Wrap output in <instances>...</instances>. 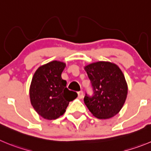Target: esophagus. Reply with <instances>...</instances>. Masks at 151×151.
<instances>
[{
  "mask_svg": "<svg viewBox=\"0 0 151 151\" xmlns=\"http://www.w3.org/2000/svg\"><path fill=\"white\" fill-rule=\"evenodd\" d=\"M84 97V94H83V91H78V98L80 99H82Z\"/></svg>",
  "mask_w": 151,
  "mask_h": 151,
  "instance_id": "1",
  "label": "esophagus"
}]
</instances>
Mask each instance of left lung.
Segmentation results:
<instances>
[{"label":"left lung","mask_w":151,"mask_h":151,"mask_svg":"<svg viewBox=\"0 0 151 151\" xmlns=\"http://www.w3.org/2000/svg\"><path fill=\"white\" fill-rule=\"evenodd\" d=\"M93 93L86 94L84 103L94 116L107 119L119 112L127 95V86L121 69L109 62H98L85 67Z\"/></svg>","instance_id":"1"}]
</instances>
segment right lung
<instances>
[{"mask_svg": "<svg viewBox=\"0 0 151 151\" xmlns=\"http://www.w3.org/2000/svg\"><path fill=\"white\" fill-rule=\"evenodd\" d=\"M65 64L53 61L41 66L33 75L29 98L31 104L40 116L54 120L65 112L69 102L77 97V92L70 91L61 77Z\"/></svg>", "mask_w": 151, "mask_h": 151, "instance_id": "add662e5", "label": "right lung"}]
</instances>
